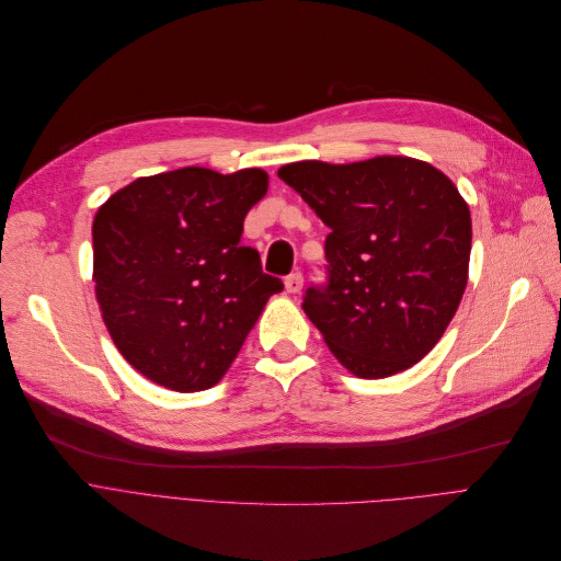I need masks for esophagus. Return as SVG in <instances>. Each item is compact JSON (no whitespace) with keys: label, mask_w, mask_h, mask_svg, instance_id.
<instances>
[{"label":"esophagus","mask_w":561,"mask_h":561,"mask_svg":"<svg viewBox=\"0 0 561 561\" xmlns=\"http://www.w3.org/2000/svg\"><path fill=\"white\" fill-rule=\"evenodd\" d=\"M301 287H304V276L296 272V274H289L287 278H285V289L289 291V294H296V291H301Z\"/></svg>","instance_id":"34e87169"}]
</instances>
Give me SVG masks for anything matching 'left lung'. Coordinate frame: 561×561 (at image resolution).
<instances>
[{
    "label": "left lung",
    "instance_id": "8db88e82",
    "mask_svg": "<svg viewBox=\"0 0 561 561\" xmlns=\"http://www.w3.org/2000/svg\"><path fill=\"white\" fill-rule=\"evenodd\" d=\"M278 176L331 228L325 285L304 310L357 378H387L433 351L469 280L471 213L455 183L405 156L301 160Z\"/></svg>",
    "mask_w": 561,
    "mask_h": 561
}]
</instances>
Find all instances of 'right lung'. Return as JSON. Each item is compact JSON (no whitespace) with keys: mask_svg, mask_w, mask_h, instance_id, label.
I'll return each mask as SVG.
<instances>
[{"mask_svg":"<svg viewBox=\"0 0 561 561\" xmlns=\"http://www.w3.org/2000/svg\"><path fill=\"white\" fill-rule=\"evenodd\" d=\"M267 185L257 168H181L136 179L96 210V304L124 359L151 382L174 391L217 385L270 296L283 291L240 242Z\"/></svg>","mask_w":561,"mask_h":561,"instance_id":"1","label":"right lung"}]
</instances>
